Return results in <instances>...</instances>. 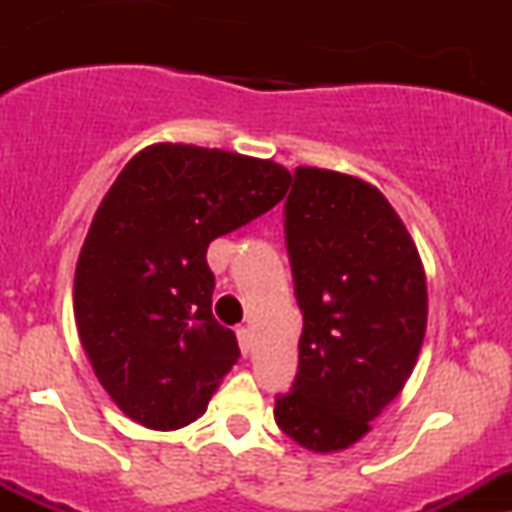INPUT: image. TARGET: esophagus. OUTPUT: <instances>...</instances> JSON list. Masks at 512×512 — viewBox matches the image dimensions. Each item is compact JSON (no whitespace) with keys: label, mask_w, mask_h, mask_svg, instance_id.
<instances>
[{"label":"esophagus","mask_w":512,"mask_h":512,"mask_svg":"<svg viewBox=\"0 0 512 512\" xmlns=\"http://www.w3.org/2000/svg\"><path fill=\"white\" fill-rule=\"evenodd\" d=\"M237 342H240V352L242 356L250 354V347H252V334L247 327H237Z\"/></svg>","instance_id":"1"}]
</instances>
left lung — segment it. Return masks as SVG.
Wrapping results in <instances>:
<instances>
[{
	"mask_svg": "<svg viewBox=\"0 0 512 512\" xmlns=\"http://www.w3.org/2000/svg\"><path fill=\"white\" fill-rule=\"evenodd\" d=\"M285 242L304 327L297 376L277 394L275 421L309 451H342L414 371L426 334V275L389 200L337 170H294Z\"/></svg>",
	"mask_w": 512,
	"mask_h": 512,
	"instance_id": "obj_1",
	"label": "left lung"
}]
</instances>
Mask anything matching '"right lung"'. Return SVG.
Returning a JSON list of instances; mask_svg holds the SVG:
<instances>
[{"label":"right lung","mask_w":512,"mask_h":512,"mask_svg":"<svg viewBox=\"0 0 512 512\" xmlns=\"http://www.w3.org/2000/svg\"><path fill=\"white\" fill-rule=\"evenodd\" d=\"M289 170L218 148L156 143L98 205L74 277V314L118 409L175 431L208 409L240 347L213 317L208 245L285 198Z\"/></svg>","instance_id":"right-lung-1"}]
</instances>
